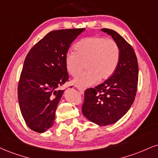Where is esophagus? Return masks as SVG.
<instances>
[{
    "instance_id": "34e87169",
    "label": "esophagus",
    "mask_w": 158,
    "mask_h": 158,
    "mask_svg": "<svg viewBox=\"0 0 158 158\" xmlns=\"http://www.w3.org/2000/svg\"><path fill=\"white\" fill-rule=\"evenodd\" d=\"M77 89L79 90V92L81 93V94H84V91H85V89L83 88V87H77Z\"/></svg>"
}]
</instances>
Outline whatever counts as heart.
Wrapping results in <instances>:
<instances>
[{
    "instance_id": "b5f03b06",
    "label": "heart",
    "mask_w": 158,
    "mask_h": 158,
    "mask_svg": "<svg viewBox=\"0 0 158 158\" xmlns=\"http://www.w3.org/2000/svg\"><path fill=\"white\" fill-rule=\"evenodd\" d=\"M120 50L116 42L103 37H90L74 45L64 59L65 67L72 77L81 73L85 64L87 71L74 79L77 86L85 87L106 80L113 75L118 64Z\"/></svg>"
}]
</instances>
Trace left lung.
<instances>
[{
  "label": "left lung",
  "mask_w": 158,
  "mask_h": 158,
  "mask_svg": "<svg viewBox=\"0 0 158 158\" xmlns=\"http://www.w3.org/2000/svg\"><path fill=\"white\" fill-rule=\"evenodd\" d=\"M111 36L120 50L118 66L113 75L94 88L85 91L81 112L99 126L117 122L133 104L138 88V64L134 49L114 30L102 28Z\"/></svg>",
  "instance_id": "obj_1"
}]
</instances>
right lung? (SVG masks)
<instances>
[{
    "label": "right lung",
    "instance_id": "obj_1",
    "mask_svg": "<svg viewBox=\"0 0 158 158\" xmlns=\"http://www.w3.org/2000/svg\"><path fill=\"white\" fill-rule=\"evenodd\" d=\"M85 28L55 30L34 45L25 59L18 87L20 112L27 126L43 133L54 124L55 113L68 81L64 59Z\"/></svg>",
    "mask_w": 158,
    "mask_h": 158
}]
</instances>
